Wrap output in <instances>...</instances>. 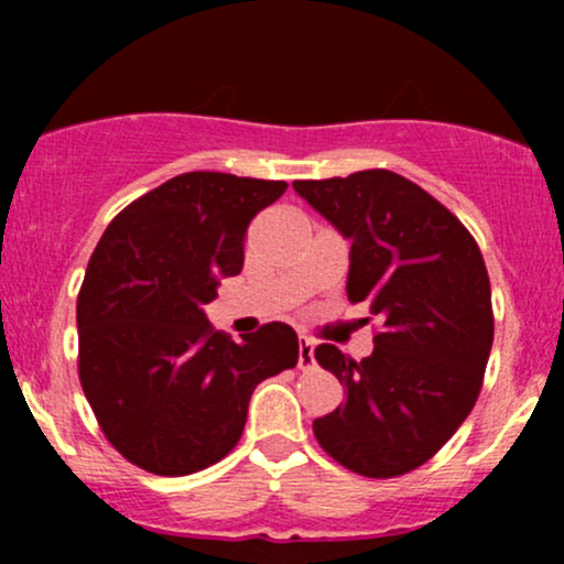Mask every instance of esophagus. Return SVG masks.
<instances>
[{
    "label": "esophagus",
    "instance_id": "obj_1",
    "mask_svg": "<svg viewBox=\"0 0 564 564\" xmlns=\"http://www.w3.org/2000/svg\"><path fill=\"white\" fill-rule=\"evenodd\" d=\"M315 360V341L310 336H300V368L313 366Z\"/></svg>",
    "mask_w": 564,
    "mask_h": 564
}]
</instances>
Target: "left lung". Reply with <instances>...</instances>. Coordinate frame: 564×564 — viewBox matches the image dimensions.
<instances>
[{"label":"left lung","instance_id":"obj_1","mask_svg":"<svg viewBox=\"0 0 564 564\" xmlns=\"http://www.w3.org/2000/svg\"><path fill=\"white\" fill-rule=\"evenodd\" d=\"M294 191L352 243L347 300L381 318L364 360L334 345L315 349L347 400L315 419L313 432L358 475H405L448 443L480 394L494 347L480 246L437 198L394 172L296 180Z\"/></svg>","mask_w":564,"mask_h":564}]
</instances>
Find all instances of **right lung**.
Wrapping results in <instances>:
<instances>
[{
	"instance_id": "right-lung-1",
	"label": "right lung",
	"mask_w": 564,
	"mask_h": 564,
	"mask_svg": "<svg viewBox=\"0 0 564 564\" xmlns=\"http://www.w3.org/2000/svg\"><path fill=\"white\" fill-rule=\"evenodd\" d=\"M286 191L275 180L185 172L127 206L84 275L79 379L106 437L153 475H193L241 440L254 387L294 368L286 323L232 341L206 321L219 278L243 268L249 223Z\"/></svg>"
}]
</instances>
